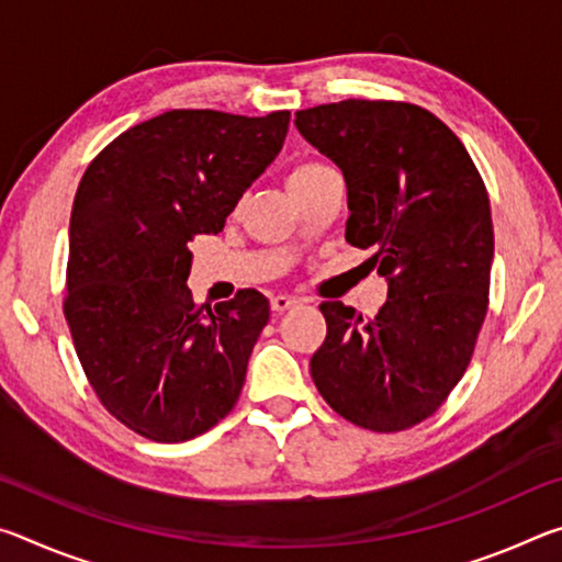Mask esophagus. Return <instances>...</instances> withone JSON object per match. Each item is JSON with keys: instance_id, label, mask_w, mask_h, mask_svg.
Returning a JSON list of instances; mask_svg holds the SVG:
<instances>
[{"instance_id": "esophagus-1", "label": "esophagus", "mask_w": 562, "mask_h": 562, "mask_svg": "<svg viewBox=\"0 0 562 562\" xmlns=\"http://www.w3.org/2000/svg\"><path fill=\"white\" fill-rule=\"evenodd\" d=\"M270 304H272L274 312H288V310L294 307V304H297V300L290 297V294H274Z\"/></svg>"}]
</instances>
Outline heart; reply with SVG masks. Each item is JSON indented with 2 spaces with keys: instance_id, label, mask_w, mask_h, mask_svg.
Listing matches in <instances>:
<instances>
[{
  "instance_id": "heart-1",
  "label": "heart",
  "mask_w": 562,
  "mask_h": 562,
  "mask_svg": "<svg viewBox=\"0 0 562 562\" xmlns=\"http://www.w3.org/2000/svg\"><path fill=\"white\" fill-rule=\"evenodd\" d=\"M325 168H329V166L319 164V160H304V164H300V166L294 168L292 173H290V183H297V180H307V178H312V176L322 173V170H325Z\"/></svg>"
}]
</instances>
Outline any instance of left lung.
<instances>
[{
	"label": "left lung",
	"mask_w": 562,
	"mask_h": 562,
	"mask_svg": "<svg viewBox=\"0 0 562 562\" xmlns=\"http://www.w3.org/2000/svg\"><path fill=\"white\" fill-rule=\"evenodd\" d=\"M347 180V243L389 282L372 319L322 302L327 337L310 372L361 429L422 424L469 367L488 310L493 223L486 186L459 136L404 101L347 99L294 113Z\"/></svg>",
	"instance_id": "left-lung-1"
}]
</instances>
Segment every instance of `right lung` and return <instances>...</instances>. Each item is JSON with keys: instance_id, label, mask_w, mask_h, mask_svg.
I'll return each instance as SVG.
<instances>
[{"instance_id": "add662e5", "label": "right lung", "mask_w": 562, "mask_h": 562, "mask_svg": "<svg viewBox=\"0 0 562 562\" xmlns=\"http://www.w3.org/2000/svg\"><path fill=\"white\" fill-rule=\"evenodd\" d=\"M290 111L176 109L91 160L69 223L64 315L99 402L144 439H195L233 412L270 319L258 290L195 304V235H217L288 136Z\"/></svg>"}]
</instances>
